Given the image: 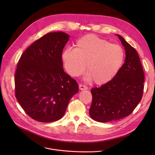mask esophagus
Instances as JSON below:
<instances>
[{
	"mask_svg": "<svg viewBox=\"0 0 155 155\" xmlns=\"http://www.w3.org/2000/svg\"><path fill=\"white\" fill-rule=\"evenodd\" d=\"M79 88L80 89V90H87L88 89V87H87V86H85V85H79Z\"/></svg>",
	"mask_w": 155,
	"mask_h": 155,
	"instance_id": "esophagus-1",
	"label": "esophagus"
}]
</instances>
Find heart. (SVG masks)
Wrapping results in <instances>:
<instances>
[{
    "label": "heart",
    "instance_id": "1",
    "mask_svg": "<svg viewBox=\"0 0 155 155\" xmlns=\"http://www.w3.org/2000/svg\"><path fill=\"white\" fill-rule=\"evenodd\" d=\"M123 48L94 35L79 39L75 48H67L61 53L65 70L71 77L82 74L86 68V78L97 85L108 83L117 75L123 65Z\"/></svg>",
    "mask_w": 155,
    "mask_h": 155
}]
</instances>
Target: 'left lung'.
I'll list each match as a JSON object with an SVG mask.
<instances>
[{
	"label": "left lung",
	"instance_id": "1",
	"mask_svg": "<svg viewBox=\"0 0 155 155\" xmlns=\"http://www.w3.org/2000/svg\"><path fill=\"white\" fill-rule=\"evenodd\" d=\"M117 36L124 46L125 62L110 82L91 90L92 102L89 114L101 123L119 120L131 114L143 94L144 73L139 55L123 37Z\"/></svg>",
	"mask_w": 155,
	"mask_h": 155
}]
</instances>
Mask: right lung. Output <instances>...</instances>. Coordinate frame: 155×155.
Listing matches in <instances>:
<instances>
[{"instance_id": "1", "label": "right lung", "mask_w": 155, "mask_h": 155, "mask_svg": "<svg viewBox=\"0 0 155 155\" xmlns=\"http://www.w3.org/2000/svg\"><path fill=\"white\" fill-rule=\"evenodd\" d=\"M69 37L63 32H49L29 46L18 61L15 95L32 119L42 123L60 119L78 92L76 80L62 67L61 53Z\"/></svg>"}]
</instances>
